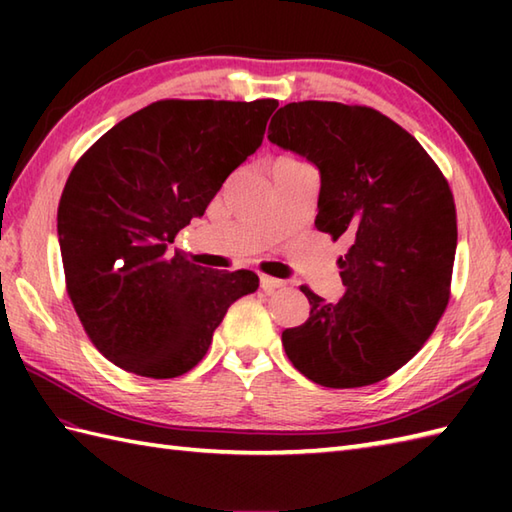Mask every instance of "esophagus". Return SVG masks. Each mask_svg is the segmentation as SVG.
<instances>
[{
  "label": "esophagus",
  "instance_id": "esophagus-1",
  "mask_svg": "<svg viewBox=\"0 0 512 512\" xmlns=\"http://www.w3.org/2000/svg\"><path fill=\"white\" fill-rule=\"evenodd\" d=\"M259 286H262L264 292H275L277 288H284L286 281L284 279H277V277L262 275V277H259Z\"/></svg>",
  "mask_w": 512,
  "mask_h": 512
}]
</instances>
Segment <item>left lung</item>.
I'll return each instance as SVG.
<instances>
[{"instance_id": "1", "label": "left lung", "mask_w": 512, "mask_h": 512, "mask_svg": "<svg viewBox=\"0 0 512 512\" xmlns=\"http://www.w3.org/2000/svg\"><path fill=\"white\" fill-rule=\"evenodd\" d=\"M268 140L321 173L314 226L350 239L345 295L308 286L310 317L281 332L299 372L332 389L374 385L418 354L449 303L458 220L449 182L427 151L372 107L301 101L279 107Z\"/></svg>"}]
</instances>
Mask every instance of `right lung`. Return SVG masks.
I'll use <instances>...</instances> for the list:
<instances>
[{
  "label": "right lung",
  "mask_w": 512,
  "mask_h": 512,
  "mask_svg": "<svg viewBox=\"0 0 512 512\" xmlns=\"http://www.w3.org/2000/svg\"><path fill=\"white\" fill-rule=\"evenodd\" d=\"M277 105L151 103L74 165L57 213L65 284L90 341L116 367L187 374L228 306L257 290L250 270H206L171 244L262 145Z\"/></svg>",
  "instance_id": "right-lung-1"
}]
</instances>
